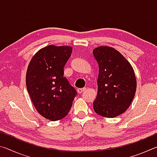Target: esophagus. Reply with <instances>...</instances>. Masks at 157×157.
<instances>
[{
  "label": "esophagus",
  "mask_w": 157,
  "mask_h": 157,
  "mask_svg": "<svg viewBox=\"0 0 157 157\" xmlns=\"http://www.w3.org/2000/svg\"><path fill=\"white\" fill-rule=\"evenodd\" d=\"M86 87H84V88H79L77 89V91H78V92L79 93V94H82V92H83L84 91H85L86 90Z\"/></svg>",
  "instance_id": "esophagus-1"
}]
</instances>
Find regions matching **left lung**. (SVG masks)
<instances>
[{"mask_svg": "<svg viewBox=\"0 0 157 157\" xmlns=\"http://www.w3.org/2000/svg\"><path fill=\"white\" fill-rule=\"evenodd\" d=\"M93 54L99 67L94 111L106 118H114L126 111L134 99L137 85L134 71L112 47H97Z\"/></svg>", "mask_w": 157, "mask_h": 157, "instance_id": "1", "label": "left lung"}]
</instances>
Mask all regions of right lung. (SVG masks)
Returning <instances> with one entry per match:
<instances>
[{
    "instance_id": "right-lung-1",
    "label": "right lung",
    "mask_w": 157,
    "mask_h": 157,
    "mask_svg": "<svg viewBox=\"0 0 157 157\" xmlns=\"http://www.w3.org/2000/svg\"><path fill=\"white\" fill-rule=\"evenodd\" d=\"M71 46L49 45L38 50L29 63L26 87L34 107L50 121L62 119L73 105L76 91L63 77Z\"/></svg>"
}]
</instances>
